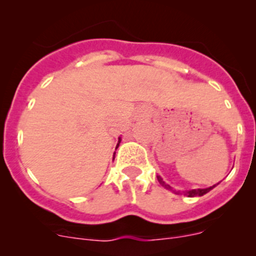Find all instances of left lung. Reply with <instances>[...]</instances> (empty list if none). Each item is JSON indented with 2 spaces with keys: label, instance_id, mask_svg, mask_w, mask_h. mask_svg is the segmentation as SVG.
Segmentation results:
<instances>
[{
  "label": "left lung",
  "instance_id": "8db88e82",
  "mask_svg": "<svg viewBox=\"0 0 256 256\" xmlns=\"http://www.w3.org/2000/svg\"><path fill=\"white\" fill-rule=\"evenodd\" d=\"M157 180H158L160 184L164 186V187L167 188V190H172L171 186L166 184V183H164V180H162L161 177L157 176ZM214 187H216V186H212V187H209V188H200V190H188V192H183V193H184V196H188V197H200V196H204L206 193L209 192V190H213Z\"/></svg>",
  "mask_w": 256,
  "mask_h": 256
}]
</instances>
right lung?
<instances>
[{"label":"right lung","mask_w":256,"mask_h":256,"mask_svg":"<svg viewBox=\"0 0 256 256\" xmlns=\"http://www.w3.org/2000/svg\"><path fill=\"white\" fill-rule=\"evenodd\" d=\"M118 142H120V141H118Z\"/></svg>","instance_id":"add662e5"}]
</instances>
